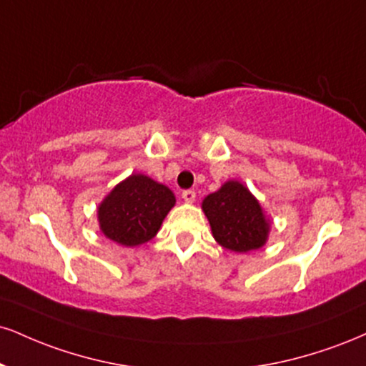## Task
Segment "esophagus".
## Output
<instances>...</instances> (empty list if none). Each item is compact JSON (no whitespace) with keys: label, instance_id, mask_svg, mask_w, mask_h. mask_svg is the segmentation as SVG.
I'll return each mask as SVG.
<instances>
[{"label":"esophagus","instance_id":"obj_1","mask_svg":"<svg viewBox=\"0 0 366 366\" xmlns=\"http://www.w3.org/2000/svg\"><path fill=\"white\" fill-rule=\"evenodd\" d=\"M182 199L186 202H192L196 199V192L192 189H186V191H182Z\"/></svg>","mask_w":366,"mask_h":366}]
</instances>
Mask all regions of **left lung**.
I'll list each match as a JSON object with an SVG mask.
<instances>
[{"mask_svg": "<svg viewBox=\"0 0 366 366\" xmlns=\"http://www.w3.org/2000/svg\"><path fill=\"white\" fill-rule=\"evenodd\" d=\"M211 232L219 245L233 252L259 249L267 239L269 225L255 197L240 182L230 180L202 201Z\"/></svg>", "mask_w": 366, "mask_h": 366, "instance_id": "obj_1", "label": "left lung"}]
</instances>
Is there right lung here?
Returning a JSON list of instances; mask_svg holds the SVG:
<instances>
[{
	"label": "right lung",
	"mask_w": 366,
	"mask_h": 366,
	"mask_svg": "<svg viewBox=\"0 0 366 366\" xmlns=\"http://www.w3.org/2000/svg\"><path fill=\"white\" fill-rule=\"evenodd\" d=\"M174 204V192L169 187L147 175H131L99 206L100 228L105 237L121 245L144 244L157 235Z\"/></svg>",
	"instance_id": "1"
}]
</instances>
